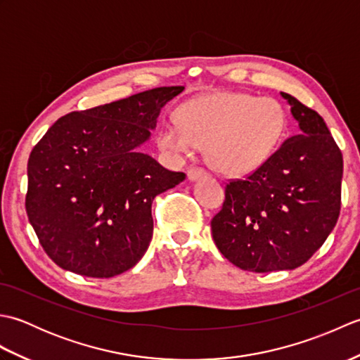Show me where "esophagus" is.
<instances>
[{
	"instance_id": "esophagus-1",
	"label": "esophagus",
	"mask_w": 360,
	"mask_h": 360,
	"mask_svg": "<svg viewBox=\"0 0 360 360\" xmlns=\"http://www.w3.org/2000/svg\"><path fill=\"white\" fill-rule=\"evenodd\" d=\"M187 176H188L190 181H196L200 178H204V176H207V172H205L204 168H201V167H192L187 172Z\"/></svg>"
}]
</instances>
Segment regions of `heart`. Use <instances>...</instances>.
<instances>
[{
  "instance_id": "obj_1",
  "label": "heart",
  "mask_w": 360,
  "mask_h": 360,
  "mask_svg": "<svg viewBox=\"0 0 360 360\" xmlns=\"http://www.w3.org/2000/svg\"><path fill=\"white\" fill-rule=\"evenodd\" d=\"M178 120L160 127L159 147L174 156H192L205 145L210 164L233 176L258 170L288 131V112L281 102L246 93L195 97L181 105Z\"/></svg>"
}]
</instances>
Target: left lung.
<instances>
[{
	"label": "left lung",
	"instance_id": "obj_1",
	"mask_svg": "<svg viewBox=\"0 0 360 360\" xmlns=\"http://www.w3.org/2000/svg\"><path fill=\"white\" fill-rule=\"evenodd\" d=\"M300 125L271 159L244 179L226 184L212 235L243 271L274 272L307 263L340 213L343 158L322 116L281 93Z\"/></svg>",
	"mask_w": 360,
	"mask_h": 360
}]
</instances>
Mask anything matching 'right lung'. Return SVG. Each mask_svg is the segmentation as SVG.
Segmentation results:
<instances>
[{
	"label": "right lung",
	"instance_id": "right-lung-1",
	"mask_svg": "<svg viewBox=\"0 0 360 360\" xmlns=\"http://www.w3.org/2000/svg\"><path fill=\"white\" fill-rule=\"evenodd\" d=\"M184 86H160L60 117L30 151L26 212L43 250L83 277L111 278L153 236V200L186 179L137 147Z\"/></svg>",
	"mask_w": 360,
	"mask_h": 360
}]
</instances>
